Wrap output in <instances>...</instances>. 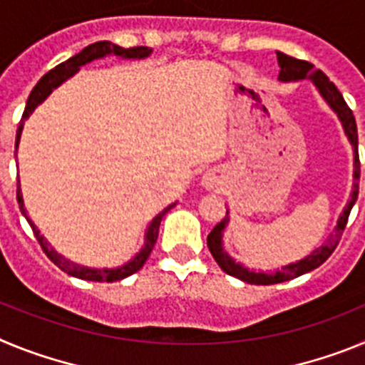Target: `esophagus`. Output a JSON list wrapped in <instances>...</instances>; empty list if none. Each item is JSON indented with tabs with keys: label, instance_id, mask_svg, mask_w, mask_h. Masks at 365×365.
Here are the masks:
<instances>
[{
	"label": "esophagus",
	"instance_id": "esophagus-1",
	"mask_svg": "<svg viewBox=\"0 0 365 365\" xmlns=\"http://www.w3.org/2000/svg\"><path fill=\"white\" fill-rule=\"evenodd\" d=\"M202 186H205L206 190H217L219 186H221V179H219L217 173H205L202 175Z\"/></svg>",
	"mask_w": 365,
	"mask_h": 365
}]
</instances>
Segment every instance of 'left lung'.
Wrapping results in <instances>:
<instances>
[{
	"label": "left lung",
	"mask_w": 365,
	"mask_h": 365,
	"mask_svg": "<svg viewBox=\"0 0 365 365\" xmlns=\"http://www.w3.org/2000/svg\"><path fill=\"white\" fill-rule=\"evenodd\" d=\"M278 54V66H279V74L278 80L279 82H298V80L309 78L312 82V86L316 87V91L320 93L322 98L325 100V104L336 113L338 120H340L341 128H344V133H346L347 140L353 146V164H354V180H359L360 177V160H359V133H356V122H354L353 111L349 109V106L346 104V100L341 96V93L338 91L336 86H334L331 80L322 73L320 69H314V66L309 62H303V60H296V58L289 56L285 53H276ZM356 197H359V182L353 185V192H351V197L347 201L346 208L341 210L340 217L336 221V228H334V235H331L327 240V243H324L322 247L314 248L309 256H305L303 259L296 261V263H289V265L282 267V270H276V272H254V270L247 269L245 265L237 263L234 257H230V254L225 250L222 247V234H225V228L228 227V210L225 219L221 222H217L214 227V230L208 234V248H210L212 256L217 261V265L221 267L222 270L234 278L241 279V282L254 283V285H272V283H282L289 282L292 278H298L302 274H307L311 270L318 269V267L327 259L331 254L334 252L336 248L338 240H340L341 232L347 225V217L351 214V208L356 202Z\"/></svg>",
	"instance_id": "obj_1"
}]
</instances>
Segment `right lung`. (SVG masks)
<instances>
[{
  "mask_svg": "<svg viewBox=\"0 0 365 365\" xmlns=\"http://www.w3.org/2000/svg\"><path fill=\"white\" fill-rule=\"evenodd\" d=\"M151 53H153V49H150V47H131V49H124V47H120V45L117 43H111V41H96V43L87 45L86 49H82L78 54H74V56H71L69 60H66V62H62L60 66L54 67V69H51L47 74H43V76L40 78V82H38L36 86H34V89L31 91V95H29L27 98V104H25L24 117H21V122H19L18 125V133H16V150H18V144H19V138H21V131H24L25 120L31 117L32 111H34L40 104H43L45 100H47V96H49L56 87H60L63 82H67L71 76H74V74L78 73L80 67L91 63L93 60H100V58H106V56H118L122 58V60H144V58L150 56ZM14 155L18 157L16 151ZM16 195H18L19 210H21L24 217L27 219L29 225H31L32 232H34V235H36L38 243L41 245L43 252L47 254V257L53 261L58 269H62L63 272H67L69 276H74V278L87 279V282H108V283L128 278V276H131V274H135L137 270L143 269V265L146 263L148 257H150L151 250H153L155 243H157V237H159L160 221H163V217L166 215V212L172 210L173 206H175V202L166 206L159 215H155V217L151 219L146 232H144L143 248H140V250H138L130 261H125L124 265L115 267V269H91V267L78 265V263H74V261L63 257L62 254H58L56 250L51 247L49 241L45 240L43 235L40 234L38 227L31 221V217L27 215V210H25L24 193H21L19 180H18V192H16Z\"/></svg>",
  "mask_w": 365,
  "mask_h": 365,
  "instance_id": "obj_1",
  "label": "right lung"
}]
</instances>
